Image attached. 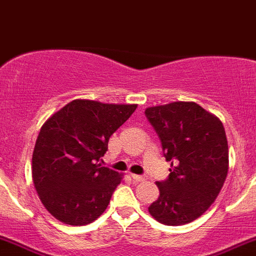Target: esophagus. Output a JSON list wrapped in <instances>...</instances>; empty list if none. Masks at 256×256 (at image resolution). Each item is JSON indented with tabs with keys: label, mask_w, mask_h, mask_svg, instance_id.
Wrapping results in <instances>:
<instances>
[{
	"label": "esophagus",
	"mask_w": 256,
	"mask_h": 256,
	"mask_svg": "<svg viewBox=\"0 0 256 256\" xmlns=\"http://www.w3.org/2000/svg\"><path fill=\"white\" fill-rule=\"evenodd\" d=\"M131 178H132L134 181H136V182H140V181H145V180H146V177H145V176H140V174H131Z\"/></svg>",
	"instance_id": "1"
}]
</instances>
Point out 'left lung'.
<instances>
[{
    "label": "left lung",
    "instance_id": "left-lung-1",
    "mask_svg": "<svg viewBox=\"0 0 256 256\" xmlns=\"http://www.w3.org/2000/svg\"><path fill=\"white\" fill-rule=\"evenodd\" d=\"M160 136L168 178L156 182L160 196L148 208L166 226L186 224L208 210L228 172V144L223 124L195 102H172L145 110Z\"/></svg>",
    "mask_w": 256,
    "mask_h": 256
}]
</instances>
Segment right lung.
<instances>
[{
	"mask_svg": "<svg viewBox=\"0 0 256 256\" xmlns=\"http://www.w3.org/2000/svg\"><path fill=\"white\" fill-rule=\"evenodd\" d=\"M136 107L75 100L43 124L32 174L39 199L60 222L89 224L107 209L122 174L100 162L112 134Z\"/></svg>",
	"mask_w": 256,
	"mask_h": 256,
	"instance_id": "obj_1",
	"label": "right lung"
}]
</instances>
